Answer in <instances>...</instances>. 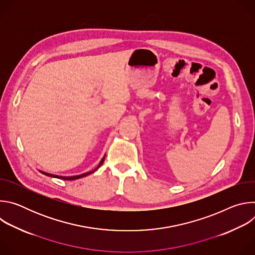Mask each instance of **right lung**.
Returning a JSON list of instances; mask_svg holds the SVG:
<instances>
[{
    "label": "right lung",
    "instance_id": "obj_1",
    "mask_svg": "<svg viewBox=\"0 0 255 255\" xmlns=\"http://www.w3.org/2000/svg\"><path fill=\"white\" fill-rule=\"evenodd\" d=\"M104 160H105V157L101 160V162H100V164L98 165V167L95 169V170H97L102 164H103V162H104ZM95 170H93V171H90V172H86V173H83V174H80V175H75V176H58V175H53V174H50V173H47V172H43V171H41L43 174H45V175H48V176H51V177H57V178H60V179H66V180H74V179H78V178H81V177H84V176H86V175H89V174H91L92 172H94Z\"/></svg>",
    "mask_w": 255,
    "mask_h": 255
}]
</instances>
